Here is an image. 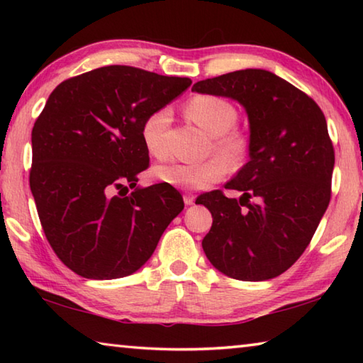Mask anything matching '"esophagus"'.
<instances>
[{
	"instance_id": "obj_1",
	"label": "esophagus",
	"mask_w": 363,
	"mask_h": 363,
	"mask_svg": "<svg viewBox=\"0 0 363 363\" xmlns=\"http://www.w3.org/2000/svg\"><path fill=\"white\" fill-rule=\"evenodd\" d=\"M184 203H186L187 206L194 205L195 203V196L190 195V194H186V195H184Z\"/></svg>"
}]
</instances>
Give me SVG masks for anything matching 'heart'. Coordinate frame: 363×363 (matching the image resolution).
<instances>
[{"label": "heart", "mask_w": 363, "mask_h": 363, "mask_svg": "<svg viewBox=\"0 0 363 363\" xmlns=\"http://www.w3.org/2000/svg\"><path fill=\"white\" fill-rule=\"evenodd\" d=\"M186 113L195 125H199L213 138V150L219 158L208 160L199 164L171 162L158 164L155 168L157 179L171 187L186 190H203L223 179L227 167L238 168L245 162L248 150L247 138L233 131L238 113L229 101L216 96H195L187 102ZM171 121L168 108L152 112L143 123L140 138L145 150L152 157L164 155V131Z\"/></svg>", "instance_id": "obj_1"}]
</instances>
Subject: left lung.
Masks as SVG:
<instances>
[{
    "label": "left lung",
    "mask_w": 363,
    "mask_h": 363,
    "mask_svg": "<svg viewBox=\"0 0 363 363\" xmlns=\"http://www.w3.org/2000/svg\"><path fill=\"white\" fill-rule=\"evenodd\" d=\"M192 91L237 101L250 123V160L225 184L240 199L214 190L195 201L213 216L205 255L230 279L277 277L304 253L330 203L335 152L327 120L309 96L262 69L208 78Z\"/></svg>",
    "instance_id": "1"
}]
</instances>
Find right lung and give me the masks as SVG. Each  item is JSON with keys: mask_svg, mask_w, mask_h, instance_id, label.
I'll use <instances>...</instances> for the list:
<instances>
[{"mask_svg": "<svg viewBox=\"0 0 363 363\" xmlns=\"http://www.w3.org/2000/svg\"><path fill=\"white\" fill-rule=\"evenodd\" d=\"M190 84L108 65L65 79L49 96L32 130L30 189L49 245L75 274L93 280L134 274L184 210L174 187L136 182L149 168L144 120Z\"/></svg>", "mask_w": 363, "mask_h": 363, "instance_id": "obj_1", "label": "right lung"}]
</instances>
